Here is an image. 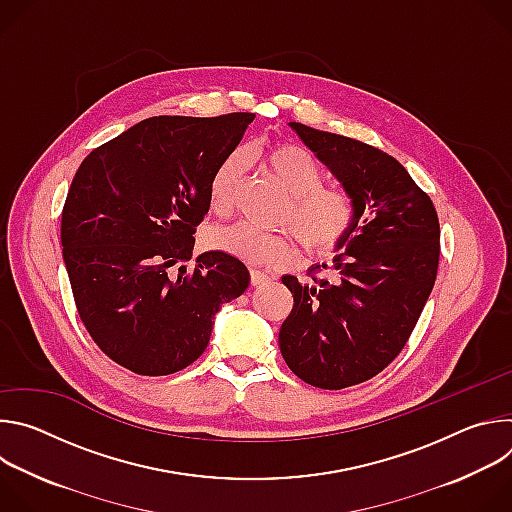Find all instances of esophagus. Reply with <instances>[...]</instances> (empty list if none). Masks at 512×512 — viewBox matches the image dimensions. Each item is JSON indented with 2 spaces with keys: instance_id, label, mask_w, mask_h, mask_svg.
<instances>
[{
  "instance_id": "esophagus-1",
  "label": "esophagus",
  "mask_w": 512,
  "mask_h": 512,
  "mask_svg": "<svg viewBox=\"0 0 512 512\" xmlns=\"http://www.w3.org/2000/svg\"><path fill=\"white\" fill-rule=\"evenodd\" d=\"M269 281V275L259 271V269H251V285H263Z\"/></svg>"
}]
</instances>
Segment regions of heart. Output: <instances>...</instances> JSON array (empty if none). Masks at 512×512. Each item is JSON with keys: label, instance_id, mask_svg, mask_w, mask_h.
<instances>
[{"label": "heart", "instance_id": "b5f03b06", "mask_svg": "<svg viewBox=\"0 0 512 512\" xmlns=\"http://www.w3.org/2000/svg\"><path fill=\"white\" fill-rule=\"evenodd\" d=\"M245 162V152L233 150L212 170L208 206L214 214L225 216L233 210ZM263 164L287 194L279 223L289 227L308 253L332 251L354 221L352 196L342 188L324 186L322 164L298 143L271 145L263 152ZM206 245L212 251L261 267H281L296 257V247L287 235L257 231L245 223L210 231Z\"/></svg>", "mask_w": 512, "mask_h": 512}]
</instances>
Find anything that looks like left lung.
Masks as SVG:
<instances>
[{
    "label": "left lung",
    "mask_w": 512,
    "mask_h": 512,
    "mask_svg": "<svg viewBox=\"0 0 512 512\" xmlns=\"http://www.w3.org/2000/svg\"><path fill=\"white\" fill-rule=\"evenodd\" d=\"M289 127L352 196L354 221L336 245L344 251L332 259L330 277H281L294 308L281 324L279 350L304 383L344 389L379 375L409 340L435 283L440 221L393 156L304 123Z\"/></svg>",
    "instance_id": "8db88e82"
}]
</instances>
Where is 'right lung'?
I'll return each mask as SVG.
<instances>
[{"mask_svg": "<svg viewBox=\"0 0 512 512\" xmlns=\"http://www.w3.org/2000/svg\"><path fill=\"white\" fill-rule=\"evenodd\" d=\"M253 119H143L93 150L70 184L60 241L72 296L95 344L131 373L186 369L208 346L216 312L249 287L231 255L202 253L192 271L184 263L210 208V174Z\"/></svg>", "mask_w": 512, "mask_h": 512, "instance_id": "1", "label": "right lung"}]
</instances>
